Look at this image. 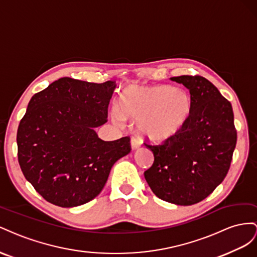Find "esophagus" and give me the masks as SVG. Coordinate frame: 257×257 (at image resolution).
<instances>
[{
	"mask_svg": "<svg viewBox=\"0 0 257 257\" xmlns=\"http://www.w3.org/2000/svg\"><path fill=\"white\" fill-rule=\"evenodd\" d=\"M130 145H131V149H133L134 151L138 150L141 146V141L139 140V139L133 138V139H131V141H130Z\"/></svg>",
	"mask_w": 257,
	"mask_h": 257,
	"instance_id": "34e87169",
	"label": "esophagus"
}]
</instances>
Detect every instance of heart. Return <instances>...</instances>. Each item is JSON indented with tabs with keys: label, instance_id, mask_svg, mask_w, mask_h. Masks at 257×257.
I'll return each instance as SVG.
<instances>
[{
	"label": "heart",
	"instance_id": "heart-1",
	"mask_svg": "<svg viewBox=\"0 0 257 257\" xmlns=\"http://www.w3.org/2000/svg\"><path fill=\"white\" fill-rule=\"evenodd\" d=\"M193 112L189 94L171 86H130L123 91L119 107L115 106L112 118L122 124L124 118L138 120L137 128L153 142H164L180 134Z\"/></svg>",
	"mask_w": 257,
	"mask_h": 257
}]
</instances>
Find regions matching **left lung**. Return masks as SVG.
Instances as JSON below:
<instances>
[{
    "instance_id": "8db88e82",
    "label": "left lung",
    "mask_w": 257,
    "mask_h": 257,
    "mask_svg": "<svg viewBox=\"0 0 257 257\" xmlns=\"http://www.w3.org/2000/svg\"><path fill=\"white\" fill-rule=\"evenodd\" d=\"M189 90L190 118L180 134L160 145L145 144L154 164L144 172L160 199L178 206L203 200L221 184L229 170L237 143L230 102L202 76L170 78Z\"/></svg>"
}]
</instances>
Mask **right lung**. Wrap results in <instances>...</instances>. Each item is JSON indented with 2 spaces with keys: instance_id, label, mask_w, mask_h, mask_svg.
Masks as SVG:
<instances>
[{
  "instance_id": "obj_1",
  "label": "right lung",
  "mask_w": 257,
  "mask_h": 257,
  "mask_svg": "<svg viewBox=\"0 0 257 257\" xmlns=\"http://www.w3.org/2000/svg\"><path fill=\"white\" fill-rule=\"evenodd\" d=\"M115 82L62 77L35 93L17 131L18 161L44 199L62 208L87 203L103 189L113 165L130 153V139L103 141Z\"/></svg>"
}]
</instances>
